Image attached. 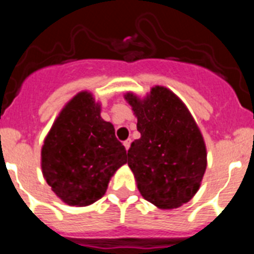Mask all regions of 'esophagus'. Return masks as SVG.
I'll use <instances>...</instances> for the list:
<instances>
[{"label": "esophagus", "instance_id": "obj_1", "mask_svg": "<svg viewBox=\"0 0 254 254\" xmlns=\"http://www.w3.org/2000/svg\"><path fill=\"white\" fill-rule=\"evenodd\" d=\"M131 142H132V141H131V140H129V138H128V140H126V141H125V142H123V146H125V147H126V150H127V151H128L129 146H131Z\"/></svg>", "mask_w": 254, "mask_h": 254}]
</instances>
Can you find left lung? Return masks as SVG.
<instances>
[{
	"instance_id": "8db88e82",
	"label": "left lung",
	"mask_w": 254,
	"mask_h": 254,
	"mask_svg": "<svg viewBox=\"0 0 254 254\" xmlns=\"http://www.w3.org/2000/svg\"><path fill=\"white\" fill-rule=\"evenodd\" d=\"M125 99L137 117L138 140L128 150V167L141 196L161 210L187 203L199 190L207 167L203 136L186 104L165 86Z\"/></svg>"
}]
</instances>
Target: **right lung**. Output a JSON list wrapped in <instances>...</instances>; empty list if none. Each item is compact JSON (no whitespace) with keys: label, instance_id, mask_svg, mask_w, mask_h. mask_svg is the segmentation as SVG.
Masks as SVG:
<instances>
[{"label":"right lung","instance_id":"right-lung-1","mask_svg":"<svg viewBox=\"0 0 254 254\" xmlns=\"http://www.w3.org/2000/svg\"><path fill=\"white\" fill-rule=\"evenodd\" d=\"M100 112L93 94L80 91L62 108L44 138L42 173L68 206L84 207L102 198L114 173L127 163L113 125Z\"/></svg>","mask_w":254,"mask_h":254}]
</instances>
